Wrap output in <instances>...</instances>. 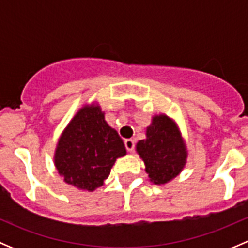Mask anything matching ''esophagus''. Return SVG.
<instances>
[{"label":"esophagus","mask_w":248,"mask_h":248,"mask_svg":"<svg viewBox=\"0 0 248 248\" xmlns=\"http://www.w3.org/2000/svg\"><path fill=\"white\" fill-rule=\"evenodd\" d=\"M124 146H126L127 151L132 152L134 150V140L133 139H126L124 140Z\"/></svg>","instance_id":"34e87169"}]
</instances>
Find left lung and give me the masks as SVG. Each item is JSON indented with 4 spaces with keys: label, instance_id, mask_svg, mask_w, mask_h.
<instances>
[{
    "label": "left lung",
    "instance_id": "1",
    "mask_svg": "<svg viewBox=\"0 0 248 248\" xmlns=\"http://www.w3.org/2000/svg\"><path fill=\"white\" fill-rule=\"evenodd\" d=\"M145 136L146 138L137 142L136 150L149 180L155 185L168 184L187 163L188 150L181 131L171 117L159 114L152 116Z\"/></svg>",
    "mask_w": 248,
    "mask_h": 248
}]
</instances>
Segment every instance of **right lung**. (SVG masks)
<instances>
[{
	"instance_id": "obj_1",
	"label": "right lung",
	"mask_w": 248,
	"mask_h": 248,
	"mask_svg": "<svg viewBox=\"0 0 248 248\" xmlns=\"http://www.w3.org/2000/svg\"><path fill=\"white\" fill-rule=\"evenodd\" d=\"M97 102L76 112L57 140L54 164L63 181L79 191L103 186L112 166L126 156L124 141L109 126Z\"/></svg>"
}]
</instances>
